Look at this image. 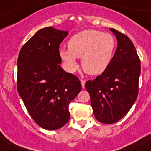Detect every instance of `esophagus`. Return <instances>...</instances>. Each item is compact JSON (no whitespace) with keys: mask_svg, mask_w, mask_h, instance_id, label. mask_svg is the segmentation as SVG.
<instances>
[{"mask_svg":"<svg viewBox=\"0 0 151 151\" xmlns=\"http://www.w3.org/2000/svg\"><path fill=\"white\" fill-rule=\"evenodd\" d=\"M81 83L82 88H85V80H84V79H81Z\"/></svg>","mask_w":151,"mask_h":151,"instance_id":"1","label":"esophagus"}]
</instances>
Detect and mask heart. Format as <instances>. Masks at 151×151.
Returning a JSON list of instances; mask_svg holds the SVG:
<instances>
[{
	"label": "heart",
	"mask_w": 151,
	"mask_h": 151,
	"mask_svg": "<svg viewBox=\"0 0 151 151\" xmlns=\"http://www.w3.org/2000/svg\"><path fill=\"white\" fill-rule=\"evenodd\" d=\"M117 41L112 34L96 29L76 34L68 41L69 50L60 51V56L69 70L78 68L76 58H81L83 70L91 75H99L107 69L116 50Z\"/></svg>",
	"instance_id": "1"
}]
</instances>
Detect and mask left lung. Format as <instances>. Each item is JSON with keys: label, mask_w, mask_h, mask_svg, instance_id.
<instances>
[{"label": "left lung", "mask_w": 151, "mask_h": 151, "mask_svg": "<svg viewBox=\"0 0 151 151\" xmlns=\"http://www.w3.org/2000/svg\"><path fill=\"white\" fill-rule=\"evenodd\" d=\"M117 40L112 61L102 74L85 83L96 118L114 124L129 111L137 99L140 59L133 43L125 34L110 28Z\"/></svg>", "instance_id": "8db88e82"}]
</instances>
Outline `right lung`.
Instances as JSON below:
<instances>
[{
	"mask_svg": "<svg viewBox=\"0 0 151 151\" xmlns=\"http://www.w3.org/2000/svg\"><path fill=\"white\" fill-rule=\"evenodd\" d=\"M68 32L40 29L22 46L18 57L17 89L39 126L55 130L68 122L69 105L81 89L77 76L64 71L59 45Z\"/></svg>",
	"mask_w": 151,
	"mask_h": 151,
	"instance_id": "1",
	"label": "right lung"
}]
</instances>
